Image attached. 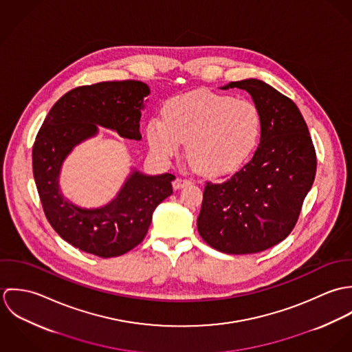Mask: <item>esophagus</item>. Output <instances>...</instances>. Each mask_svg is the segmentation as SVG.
I'll list each match as a JSON object with an SVG mask.
<instances>
[{"mask_svg": "<svg viewBox=\"0 0 352 352\" xmlns=\"http://www.w3.org/2000/svg\"><path fill=\"white\" fill-rule=\"evenodd\" d=\"M190 184H191V182H190V180H187V179H182V177L175 179V180H173V183H172V186H173V188H175V190H182V188H184V187H187V186H190Z\"/></svg>", "mask_w": 352, "mask_h": 352, "instance_id": "34e87169", "label": "esophagus"}]
</instances>
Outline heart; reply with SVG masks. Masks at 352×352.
I'll use <instances>...</instances> for the list:
<instances>
[{
	"instance_id": "b5f03b06",
	"label": "heart",
	"mask_w": 352,
	"mask_h": 352,
	"mask_svg": "<svg viewBox=\"0 0 352 352\" xmlns=\"http://www.w3.org/2000/svg\"><path fill=\"white\" fill-rule=\"evenodd\" d=\"M261 118L256 105L208 91L172 98L162 107V120L151 119L146 138L161 158L186 157L198 172L219 175L239 166L260 137Z\"/></svg>"
}]
</instances>
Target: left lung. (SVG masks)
<instances>
[{"label":"left lung","instance_id":"1","mask_svg":"<svg viewBox=\"0 0 352 352\" xmlns=\"http://www.w3.org/2000/svg\"><path fill=\"white\" fill-rule=\"evenodd\" d=\"M251 95L261 118L260 144L250 162L221 183H206L197 221L217 251H265L294 229L316 176V151L296 102L257 78L234 81Z\"/></svg>","mask_w":352,"mask_h":352}]
</instances>
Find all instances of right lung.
I'll use <instances>...</instances> for the list:
<instances>
[{
    "instance_id": "right-lung-1",
    "label": "right lung",
    "mask_w": 352,
    "mask_h": 352,
    "mask_svg": "<svg viewBox=\"0 0 352 352\" xmlns=\"http://www.w3.org/2000/svg\"><path fill=\"white\" fill-rule=\"evenodd\" d=\"M151 88L141 81H109L72 89L47 113L32 149V168L52 229L73 247L99 257H115L145 239L155 207L172 195V173L130 172L116 197L87 208L69 201L59 186L65 160L99 134V127L140 141V120Z\"/></svg>"
}]
</instances>
